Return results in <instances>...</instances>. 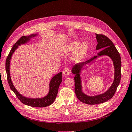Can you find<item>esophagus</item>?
I'll use <instances>...</instances> for the list:
<instances>
[{"label": "esophagus", "instance_id": "34e87169", "mask_svg": "<svg viewBox=\"0 0 132 132\" xmlns=\"http://www.w3.org/2000/svg\"><path fill=\"white\" fill-rule=\"evenodd\" d=\"M70 73V69H68L67 67H65L64 69H63L62 70V74L64 75V76H68L69 75Z\"/></svg>", "mask_w": 132, "mask_h": 132}]
</instances>
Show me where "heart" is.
Wrapping results in <instances>:
<instances>
[{
    "label": "heart",
    "instance_id": "obj_1",
    "mask_svg": "<svg viewBox=\"0 0 132 132\" xmlns=\"http://www.w3.org/2000/svg\"><path fill=\"white\" fill-rule=\"evenodd\" d=\"M88 50V45L85 42L80 43L78 41H73L66 45L63 51L66 53L75 52L73 55L74 61L76 62H79L85 55Z\"/></svg>",
    "mask_w": 132,
    "mask_h": 132
}]
</instances>
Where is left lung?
Here are the masks:
<instances>
[{"label": "left lung", "instance_id": "obj_1", "mask_svg": "<svg viewBox=\"0 0 132 132\" xmlns=\"http://www.w3.org/2000/svg\"><path fill=\"white\" fill-rule=\"evenodd\" d=\"M96 39L98 43L96 46V50H102L98 55L92 57L89 60L85 62L76 64L72 67V72L75 75V91L77 97L80 101L87 104H97L103 103L111 99L114 95L118 87L121 76V59L120 53L117 50L114 43L106 36L102 34H96ZM102 55L109 56L113 61L115 68L114 81L110 88L103 94L95 96H89L82 92L80 73L82 67L88 62L94 60L97 57Z\"/></svg>", "mask_w": 132, "mask_h": 132}]
</instances>
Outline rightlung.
<instances>
[{"label": "right lung", "mask_w": 132, "mask_h": 132, "mask_svg": "<svg viewBox=\"0 0 132 132\" xmlns=\"http://www.w3.org/2000/svg\"><path fill=\"white\" fill-rule=\"evenodd\" d=\"M36 35V34H32V35L29 36H23L19 39L11 48L6 58L5 68L9 85L12 91L15 94L19 100L22 103L29 106L42 108V107H46L50 105L54 102L57 96L59 87V85L62 81V72L59 73L58 74L56 75L52 78L50 83V92H49V93L46 96L41 98H29L21 95L13 86L11 81L10 75V62L12 54L14 51L17 48L18 46H20L22 44L27 42L28 41L30 40V38L35 37Z\"/></svg>", "instance_id": "right-lung-1"}]
</instances>
